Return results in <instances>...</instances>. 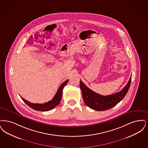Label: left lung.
Wrapping results in <instances>:
<instances>
[{
  "mask_svg": "<svg viewBox=\"0 0 148 148\" xmlns=\"http://www.w3.org/2000/svg\"><path fill=\"white\" fill-rule=\"evenodd\" d=\"M132 76L128 84L120 92L108 96H102L90 90L80 80V88L82 91L84 102L90 108L103 111L110 109L121 102L129 90Z\"/></svg>",
  "mask_w": 148,
  "mask_h": 148,
  "instance_id": "1",
  "label": "left lung"
}]
</instances>
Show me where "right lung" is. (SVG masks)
<instances>
[{
	"mask_svg": "<svg viewBox=\"0 0 148 148\" xmlns=\"http://www.w3.org/2000/svg\"><path fill=\"white\" fill-rule=\"evenodd\" d=\"M68 81H69V79L66 80L63 84H62L60 85V86L59 87L55 96L53 97V98L51 101H50L47 102H46L43 104L30 103V102L26 101L23 97H21V96L20 97L21 98L23 101L32 109L36 110H38V111H41V112L49 111L50 110L53 109L55 107H56L60 103V101L61 100V97H62V90H63L64 86L66 85V84H67Z\"/></svg>",
	"mask_w": 148,
	"mask_h": 148,
	"instance_id": "add662e5",
	"label": "right lung"
}]
</instances>
